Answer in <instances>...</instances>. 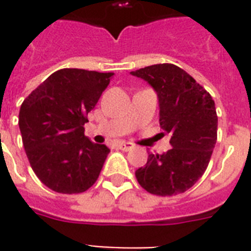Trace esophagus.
I'll use <instances>...</instances> for the list:
<instances>
[{"instance_id": "1", "label": "esophagus", "mask_w": 251, "mask_h": 251, "mask_svg": "<svg viewBox=\"0 0 251 251\" xmlns=\"http://www.w3.org/2000/svg\"><path fill=\"white\" fill-rule=\"evenodd\" d=\"M134 147L133 143H129V142H121V143H118V149L122 150V151H129Z\"/></svg>"}]
</instances>
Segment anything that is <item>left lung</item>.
I'll use <instances>...</instances> for the list:
<instances>
[{
  "mask_svg": "<svg viewBox=\"0 0 251 251\" xmlns=\"http://www.w3.org/2000/svg\"><path fill=\"white\" fill-rule=\"evenodd\" d=\"M156 91L160 126L171 133L172 149L150 153L135 171L145 190L160 197L185 193L203 176L218 139L215 101L191 75L173 64H157L131 72Z\"/></svg>",
  "mask_w": 251,
  "mask_h": 251,
  "instance_id": "8db88e82",
  "label": "left lung"
}]
</instances>
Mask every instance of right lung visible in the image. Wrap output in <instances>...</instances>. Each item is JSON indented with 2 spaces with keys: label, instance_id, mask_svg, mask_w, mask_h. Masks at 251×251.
Here are the masks:
<instances>
[{
  "label": "right lung",
  "instance_id": "obj_1",
  "mask_svg": "<svg viewBox=\"0 0 251 251\" xmlns=\"http://www.w3.org/2000/svg\"><path fill=\"white\" fill-rule=\"evenodd\" d=\"M113 73L61 69L22 102L19 129L29 164L45 186L62 194L88 190L109 149L84 135L87 114Z\"/></svg>",
  "mask_w": 251,
  "mask_h": 251
}]
</instances>
